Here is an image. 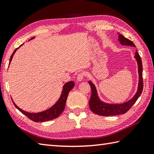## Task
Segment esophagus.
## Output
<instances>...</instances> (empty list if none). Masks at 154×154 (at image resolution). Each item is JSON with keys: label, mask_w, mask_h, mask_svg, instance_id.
<instances>
[{"label": "esophagus", "mask_w": 154, "mask_h": 154, "mask_svg": "<svg viewBox=\"0 0 154 154\" xmlns=\"http://www.w3.org/2000/svg\"><path fill=\"white\" fill-rule=\"evenodd\" d=\"M85 77V74L84 73H79V74L77 75V81H81L83 79L84 77Z\"/></svg>", "instance_id": "1"}]
</instances>
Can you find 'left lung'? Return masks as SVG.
<instances>
[{
	"label": "left lung",
	"mask_w": 154,
	"mask_h": 154,
	"mask_svg": "<svg viewBox=\"0 0 154 154\" xmlns=\"http://www.w3.org/2000/svg\"><path fill=\"white\" fill-rule=\"evenodd\" d=\"M118 40L119 43L122 45H127V46H131L135 47V45L131 41L129 40L128 38H125L124 36L118 33ZM135 58L136 59L137 65H138V73H139V83H138L137 91L135 95L132 97L130 100L123 103L120 104H112V103H107L105 102L101 101L97 95V91L96 87L91 81H89V84L90 85L91 89V96L89 100V107L90 109L95 114H97L102 116H117L124 114L128 111L130 109L137 99L140 97L143 91V67L142 63H141V57L136 51L135 55Z\"/></svg>",
	"instance_id": "obj_1"
}]
</instances>
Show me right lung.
Listing matches in <instances>:
<instances>
[{
	"instance_id": "add662e5",
	"label": "right lung",
	"mask_w": 154,
	"mask_h": 154,
	"mask_svg": "<svg viewBox=\"0 0 154 154\" xmlns=\"http://www.w3.org/2000/svg\"><path fill=\"white\" fill-rule=\"evenodd\" d=\"M35 37H32V38L30 39V40H31V39H33ZM23 45H21L20 46H22ZM19 48H17V49H15L14 51V52L13 53V54H12V55L10 58L9 65H10V63L12 61V59H13L14 54ZM74 85H75V83L73 81H69V82H67V83H65L63 87V91L61 93V97H60V98L59 99V100L56 102V103L55 105H53L51 107H50L49 109L42 111V112H39V113L27 112V111L21 109L20 108L18 107L17 105L15 104L14 102L13 101V99H12V101H13V103L14 105V106L16 107L21 113H23L24 115H25L27 117H28V118L32 120V121L35 122H44L49 121V120L57 118V117H59L60 115H61V113L65 109L66 101H67V98L68 97L69 93L72 89L73 88Z\"/></svg>"
}]
</instances>
